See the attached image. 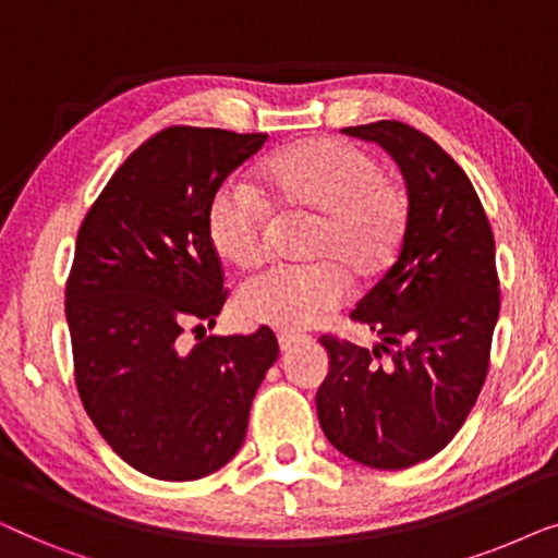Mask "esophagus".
I'll return each instance as SVG.
<instances>
[{
    "label": "esophagus",
    "mask_w": 558,
    "mask_h": 558,
    "mask_svg": "<svg viewBox=\"0 0 558 558\" xmlns=\"http://www.w3.org/2000/svg\"><path fill=\"white\" fill-rule=\"evenodd\" d=\"M304 340V335H300V332H279V348L284 350H292L296 342H302Z\"/></svg>",
    "instance_id": "esophagus-1"
}]
</instances>
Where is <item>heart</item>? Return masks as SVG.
<instances>
[{
  "label": "heart",
  "mask_w": 558,
  "mask_h": 558,
  "mask_svg": "<svg viewBox=\"0 0 558 558\" xmlns=\"http://www.w3.org/2000/svg\"><path fill=\"white\" fill-rule=\"evenodd\" d=\"M264 193L289 213L317 218L302 266H274L243 281L241 315L296 330L338 307L350 279H378L399 254L409 223L407 193L368 151L338 140H307L274 151L258 167ZM248 182L228 180L208 205L213 246L239 269H254L269 248V203Z\"/></svg>",
  "instance_id": "obj_1"
}]
</instances>
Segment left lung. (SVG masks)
I'll list each match as a JSON object with an SVG mask.
<instances>
[{"label": "left lung", "instance_id": "obj_1", "mask_svg": "<svg viewBox=\"0 0 558 558\" xmlns=\"http://www.w3.org/2000/svg\"><path fill=\"white\" fill-rule=\"evenodd\" d=\"M342 132L396 159L409 223L391 269L350 312L378 345L319 338L330 373L317 416L350 460L403 470L441 452L483 391L500 312L495 239L470 178L429 136L403 121Z\"/></svg>", "mask_w": 558, "mask_h": 558}]
</instances>
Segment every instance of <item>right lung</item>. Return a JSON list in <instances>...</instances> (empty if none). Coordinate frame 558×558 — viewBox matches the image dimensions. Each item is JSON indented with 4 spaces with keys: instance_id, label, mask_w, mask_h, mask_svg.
I'll use <instances>...</instances> for the list:
<instances>
[{
    "instance_id": "add662e5",
    "label": "right lung",
    "mask_w": 558,
    "mask_h": 558,
    "mask_svg": "<svg viewBox=\"0 0 558 558\" xmlns=\"http://www.w3.org/2000/svg\"><path fill=\"white\" fill-rule=\"evenodd\" d=\"M266 134L170 126L113 172L83 218L65 317L83 409L126 464L170 483L228 464L279 357L269 327L182 348L216 325L223 269L208 205ZM193 330V332H195Z\"/></svg>"
}]
</instances>
